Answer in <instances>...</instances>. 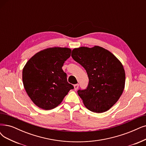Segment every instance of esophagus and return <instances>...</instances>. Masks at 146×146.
Masks as SVG:
<instances>
[{
    "mask_svg": "<svg viewBox=\"0 0 146 146\" xmlns=\"http://www.w3.org/2000/svg\"><path fill=\"white\" fill-rule=\"evenodd\" d=\"M74 86V89H75V90H77L78 89L79 84H75Z\"/></svg>",
    "mask_w": 146,
    "mask_h": 146,
    "instance_id": "esophagus-1",
    "label": "esophagus"
}]
</instances>
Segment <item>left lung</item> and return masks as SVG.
Returning a JSON list of instances; mask_svg holds the SVG:
<instances>
[{
  "mask_svg": "<svg viewBox=\"0 0 146 146\" xmlns=\"http://www.w3.org/2000/svg\"><path fill=\"white\" fill-rule=\"evenodd\" d=\"M71 56L87 72V89L78 90L84 106L94 113L107 111L117 102L125 85L123 65L113 54L100 46L74 48Z\"/></svg>",
  "mask_w": 146,
  "mask_h": 146,
  "instance_id": "left-lung-1",
  "label": "left lung"
}]
</instances>
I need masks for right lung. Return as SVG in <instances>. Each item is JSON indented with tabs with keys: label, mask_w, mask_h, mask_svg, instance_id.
<instances>
[{
	"label": "right lung",
	"mask_w": 146,
	"mask_h": 146,
	"mask_svg": "<svg viewBox=\"0 0 146 146\" xmlns=\"http://www.w3.org/2000/svg\"><path fill=\"white\" fill-rule=\"evenodd\" d=\"M71 53V50L66 47L46 48L32 56L23 68V86L39 108L45 110L56 108L74 89L62 68Z\"/></svg>",
	"instance_id": "right-lung-1"
}]
</instances>
